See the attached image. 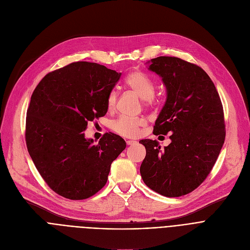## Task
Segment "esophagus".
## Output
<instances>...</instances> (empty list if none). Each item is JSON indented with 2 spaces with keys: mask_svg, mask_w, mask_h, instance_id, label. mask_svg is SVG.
<instances>
[{
  "mask_svg": "<svg viewBox=\"0 0 250 250\" xmlns=\"http://www.w3.org/2000/svg\"><path fill=\"white\" fill-rule=\"evenodd\" d=\"M137 142L136 141H131V140H128V141H126V145H128V146H130V145H135Z\"/></svg>",
  "mask_w": 250,
  "mask_h": 250,
  "instance_id": "34e87169",
  "label": "esophagus"
}]
</instances>
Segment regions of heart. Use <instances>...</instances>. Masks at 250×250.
<instances>
[{"instance_id": "1", "label": "heart", "mask_w": 250, "mask_h": 250, "mask_svg": "<svg viewBox=\"0 0 250 250\" xmlns=\"http://www.w3.org/2000/svg\"><path fill=\"white\" fill-rule=\"evenodd\" d=\"M125 84L136 92L141 98L144 99L146 105L156 104L157 99L155 98L156 85L154 80L142 71H132L125 79ZM118 101V92L111 90L106 99L108 109H113ZM146 124L144 118H129V116H121L118 120L111 123V129L124 137L135 138L139 135L140 128Z\"/></svg>"}]
</instances>
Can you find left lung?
Segmentation results:
<instances>
[{"label": "left lung", "instance_id": "obj_1", "mask_svg": "<svg viewBox=\"0 0 250 250\" xmlns=\"http://www.w3.org/2000/svg\"><path fill=\"white\" fill-rule=\"evenodd\" d=\"M148 69L159 74L167 101L154 126V135L170 134L171 144L140 141L146 147L141 165L145 184L166 197H180L200 186L210 174L225 141L220 96L208 74L178 57L160 56Z\"/></svg>", "mask_w": 250, "mask_h": 250}]
</instances>
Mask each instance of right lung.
<instances>
[{
  "instance_id": "add662e5",
  "label": "right lung",
  "mask_w": 250,
  "mask_h": 250,
  "mask_svg": "<svg viewBox=\"0 0 250 250\" xmlns=\"http://www.w3.org/2000/svg\"><path fill=\"white\" fill-rule=\"evenodd\" d=\"M122 73L86 61L46 74L31 96L26 116L28 152L46 184L70 200L87 199L107 182L111 163L126 146L106 132L93 144L83 130L105 115L106 99Z\"/></svg>"
}]
</instances>
